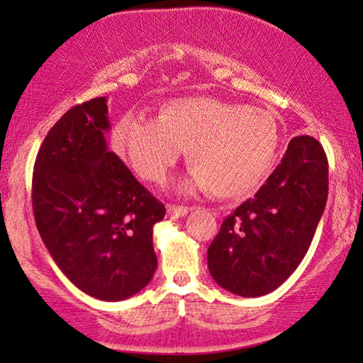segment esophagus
Listing matches in <instances>:
<instances>
[{
  "label": "esophagus",
  "instance_id": "obj_1",
  "mask_svg": "<svg viewBox=\"0 0 363 363\" xmlns=\"http://www.w3.org/2000/svg\"><path fill=\"white\" fill-rule=\"evenodd\" d=\"M190 208L188 206H178V205H167V216L168 218H183L188 215Z\"/></svg>",
  "mask_w": 363,
  "mask_h": 363
}]
</instances>
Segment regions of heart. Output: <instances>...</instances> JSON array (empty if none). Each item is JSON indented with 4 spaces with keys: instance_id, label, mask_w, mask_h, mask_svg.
<instances>
[{
    "instance_id": "obj_1",
    "label": "heart",
    "mask_w": 363,
    "mask_h": 363,
    "mask_svg": "<svg viewBox=\"0 0 363 363\" xmlns=\"http://www.w3.org/2000/svg\"><path fill=\"white\" fill-rule=\"evenodd\" d=\"M281 125L269 111L216 97H182L153 118L117 123L113 145L143 180L160 183L186 150L183 190L208 188L225 200L247 196L274 170Z\"/></svg>"
}]
</instances>
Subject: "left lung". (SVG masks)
<instances>
[{
  "mask_svg": "<svg viewBox=\"0 0 363 363\" xmlns=\"http://www.w3.org/2000/svg\"><path fill=\"white\" fill-rule=\"evenodd\" d=\"M329 165L314 137H294L255 198L225 218L208 247L223 289L257 297L277 289L304 259L324 213Z\"/></svg>",
  "mask_w": 363,
  "mask_h": 363,
  "instance_id": "1",
  "label": "left lung"
}]
</instances>
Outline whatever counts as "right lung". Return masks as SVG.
Listing matches in <instances>:
<instances>
[{
    "mask_svg": "<svg viewBox=\"0 0 363 363\" xmlns=\"http://www.w3.org/2000/svg\"><path fill=\"white\" fill-rule=\"evenodd\" d=\"M107 99L74 106L48 132L33 173L39 235L69 281L101 301H123L157 269L153 225L165 206L107 150Z\"/></svg>",
    "mask_w": 363,
    "mask_h": 363,
    "instance_id": "1",
    "label": "right lung"
}]
</instances>
